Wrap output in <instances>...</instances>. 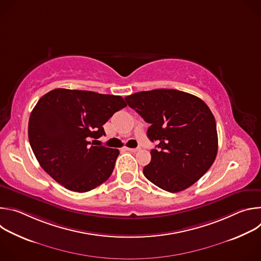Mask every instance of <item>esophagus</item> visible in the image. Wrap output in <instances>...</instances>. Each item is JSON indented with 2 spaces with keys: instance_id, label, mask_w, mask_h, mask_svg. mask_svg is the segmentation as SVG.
<instances>
[{
  "instance_id": "obj_1",
  "label": "esophagus",
  "mask_w": 261,
  "mask_h": 261,
  "mask_svg": "<svg viewBox=\"0 0 261 261\" xmlns=\"http://www.w3.org/2000/svg\"><path fill=\"white\" fill-rule=\"evenodd\" d=\"M126 150L135 153V152H138V151L140 150V147H134V148H132V147H126Z\"/></svg>"
}]
</instances>
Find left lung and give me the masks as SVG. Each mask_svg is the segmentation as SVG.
I'll return each instance as SVG.
<instances>
[{
    "instance_id": "8db88e82",
    "label": "left lung",
    "mask_w": 261,
    "mask_h": 261,
    "mask_svg": "<svg viewBox=\"0 0 261 261\" xmlns=\"http://www.w3.org/2000/svg\"><path fill=\"white\" fill-rule=\"evenodd\" d=\"M150 124L146 135L158 142L144 176L176 193L189 188L213 165L218 152L215 118L198 97L172 89L138 92L125 98Z\"/></svg>"
}]
</instances>
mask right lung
Instances as JSON below:
<instances>
[{
	"label": "right lung",
	"mask_w": 261,
	"mask_h": 261,
	"mask_svg": "<svg viewBox=\"0 0 261 261\" xmlns=\"http://www.w3.org/2000/svg\"><path fill=\"white\" fill-rule=\"evenodd\" d=\"M127 104L121 96L56 89L42 96L29 120V141L40 166L74 192H88L114 171L117 148L95 144L103 125Z\"/></svg>",
	"instance_id": "1"
}]
</instances>
